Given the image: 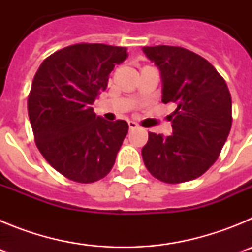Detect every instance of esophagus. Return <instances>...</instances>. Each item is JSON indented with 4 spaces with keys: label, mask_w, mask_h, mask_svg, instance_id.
Returning a JSON list of instances; mask_svg holds the SVG:
<instances>
[{
    "label": "esophagus",
    "mask_w": 252,
    "mask_h": 252,
    "mask_svg": "<svg viewBox=\"0 0 252 252\" xmlns=\"http://www.w3.org/2000/svg\"><path fill=\"white\" fill-rule=\"evenodd\" d=\"M137 127H139V125H137L136 122H135V121H128V128H130L131 131L135 130V128H137Z\"/></svg>",
    "instance_id": "obj_1"
}]
</instances>
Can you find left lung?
<instances>
[{
	"label": "left lung",
	"mask_w": 252,
	"mask_h": 252,
	"mask_svg": "<svg viewBox=\"0 0 252 252\" xmlns=\"http://www.w3.org/2000/svg\"><path fill=\"white\" fill-rule=\"evenodd\" d=\"M161 74V101L174 103L173 133L149 132L142 159L164 183L189 182L217 160L232 125V101L226 82L201 55L180 46H145Z\"/></svg>",
	"instance_id": "1"
}]
</instances>
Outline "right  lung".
Returning a JSON list of instances; mask_svg holds the SVG:
<instances>
[{
  "label": "right lung",
  "instance_id": "add662e5",
  "mask_svg": "<svg viewBox=\"0 0 252 252\" xmlns=\"http://www.w3.org/2000/svg\"><path fill=\"white\" fill-rule=\"evenodd\" d=\"M126 58L127 49L121 46L75 44L46 58L34 77L28 112L37 149L77 183L106 177L127 135V122L106 121L92 107Z\"/></svg>",
  "mask_w": 252,
  "mask_h": 252
}]
</instances>
